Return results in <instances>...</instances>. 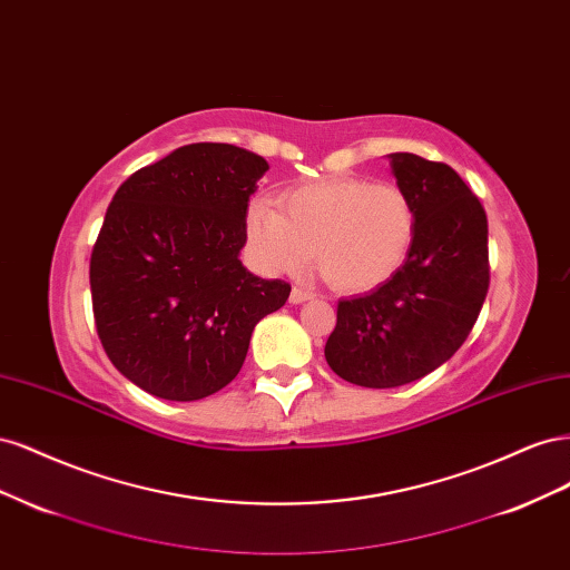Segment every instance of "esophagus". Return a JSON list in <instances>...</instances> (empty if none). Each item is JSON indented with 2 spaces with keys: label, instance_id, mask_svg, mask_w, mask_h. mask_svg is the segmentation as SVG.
I'll use <instances>...</instances> for the list:
<instances>
[{
  "label": "esophagus",
  "instance_id": "1",
  "mask_svg": "<svg viewBox=\"0 0 570 570\" xmlns=\"http://www.w3.org/2000/svg\"><path fill=\"white\" fill-rule=\"evenodd\" d=\"M314 295L308 289H304V287H299V285H295L292 287V292H289V302L292 304H302V302H306V299H312Z\"/></svg>",
  "mask_w": 570,
  "mask_h": 570
}]
</instances>
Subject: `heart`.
I'll return each instance as SVG.
<instances>
[{"label":"heart","instance_id":"1","mask_svg":"<svg viewBox=\"0 0 570 570\" xmlns=\"http://www.w3.org/2000/svg\"><path fill=\"white\" fill-rule=\"evenodd\" d=\"M252 199L245 235L258 264L273 273L316 262L335 289L371 292L400 271L416 237V204L402 185L358 176H331L287 187L278 197Z\"/></svg>","mask_w":570,"mask_h":570}]
</instances>
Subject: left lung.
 Masks as SVG:
<instances>
[{
	"label": "left lung",
	"mask_w": 570,
	"mask_h": 570,
	"mask_svg": "<svg viewBox=\"0 0 570 570\" xmlns=\"http://www.w3.org/2000/svg\"><path fill=\"white\" fill-rule=\"evenodd\" d=\"M390 166L416 204L404 266L364 297L337 304L325 361L361 387H400L450 361L473 331L490 287L488 216L452 166L409 151Z\"/></svg>",
	"instance_id": "8db88e82"
}]
</instances>
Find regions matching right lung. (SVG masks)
<instances>
[{
  "mask_svg": "<svg viewBox=\"0 0 570 570\" xmlns=\"http://www.w3.org/2000/svg\"><path fill=\"white\" fill-rule=\"evenodd\" d=\"M264 157L197 142L116 189L90 258L97 335L130 383L170 402L204 400L245 364L254 325L289 283L239 262Z\"/></svg>",
  "mask_w": 570,
  "mask_h": 570,
  "instance_id": "obj_1",
  "label": "right lung"
}]
</instances>
